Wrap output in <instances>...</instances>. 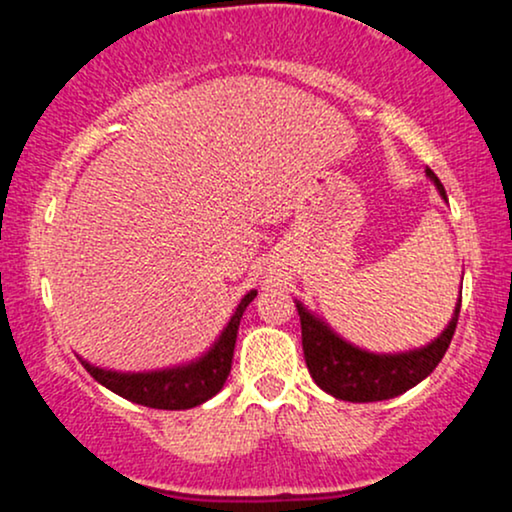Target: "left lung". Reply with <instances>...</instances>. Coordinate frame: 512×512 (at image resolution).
I'll return each instance as SVG.
<instances>
[{
  "label": "left lung",
  "mask_w": 512,
  "mask_h": 512,
  "mask_svg": "<svg viewBox=\"0 0 512 512\" xmlns=\"http://www.w3.org/2000/svg\"><path fill=\"white\" fill-rule=\"evenodd\" d=\"M426 175L433 180L440 197L448 202L445 187L440 185L436 173L426 168ZM460 305L462 291L448 327L431 344L404 351V354H370L339 337L327 322H322L301 301H296L298 315H301L303 354L310 375L327 395L344 399V402H383V399L402 395L436 370L455 334Z\"/></svg>",
  "instance_id": "8db88e82"
}]
</instances>
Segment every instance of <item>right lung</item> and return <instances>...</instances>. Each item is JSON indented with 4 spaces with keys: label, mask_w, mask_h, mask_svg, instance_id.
<instances>
[{
    "label": "right lung",
    "mask_w": 512,
    "mask_h": 512,
    "mask_svg": "<svg viewBox=\"0 0 512 512\" xmlns=\"http://www.w3.org/2000/svg\"><path fill=\"white\" fill-rule=\"evenodd\" d=\"M255 296L257 291L245 293L243 301L238 303L236 313L228 320V325L223 327L219 339L209 346L207 354L185 363V366L149 370V373H117V370L93 366L84 358H79V361L91 373L93 380H98L110 392L134 404L170 411L199 407V404L214 397L223 383H226L228 373H231L240 317H243L245 308L255 301Z\"/></svg>",
    "instance_id": "add662e5"
}]
</instances>
